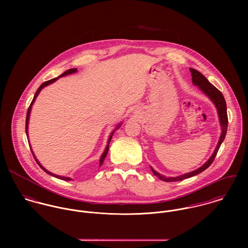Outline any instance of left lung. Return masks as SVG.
Returning <instances> with one entry per match:
<instances>
[{
    "label": "left lung",
    "instance_id": "obj_1",
    "mask_svg": "<svg viewBox=\"0 0 248 248\" xmlns=\"http://www.w3.org/2000/svg\"><path fill=\"white\" fill-rule=\"evenodd\" d=\"M190 71H191V74H192V82L194 85L198 86L200 88V90H202L209 98L210 100L212 101L213 103L215 104V106L217 108V114H218V117H219V123H220V126H221V135H220V138H219V140L217 142V145L211 157L202 166L200 167L199 169L193 171V172H190V173H187V174H184L182 176H178L176 177H166L160 174H158L156 171H155L152 167H151V170L152 172L154 173L155 176L158 177L159 179L163 180V181H167V182H170V181H180V180H183L185 178H189V177H194L202 172H203L204 170H206L214 161L216 155H217V153L221 145L222 141L224 140L225 139V136H226V132H227V126H228V117H227V108H226V103H225V99L222 95V93L215 87L213 86L212 84L206 79V77L202 74L200 71L195 70V69H191L190 68Z\"/></svg>",
    "mask_w": 248,
    "mask_h": 248
}]
</instances>
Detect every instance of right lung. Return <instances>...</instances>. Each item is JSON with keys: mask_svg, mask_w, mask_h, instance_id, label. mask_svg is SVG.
<instances>
[{"mask_svg": "<svg viewBox=\"0 0 248 248\" xmlns=\"http://www.w3.org/2000/svg\"><path fill=\"white\" fill-rule=\"evenodd\" d=\"M77 71V69H71V70H68V71H65L64 73H62L60 76H58V77H56V78H53V79H50V80H48V81H46V82H44L39 88H38V90L36 91L35 95H34V97H33V99H32V101H31V105L29 107V108H28V112H27V118H26V134H27V137H29V134H28V129H29V119H30V115H31V107L33 105V103H34V101H35L36 97L38 96V94H39V93L41 92V90L43 89V88H45L46 86H47V85H49V84H51V83H53V82H55L59 77H63V76H65V75H68V74H71V73H74V72H76ZM120 127V124L113 130V132H111V134H110V136H109V138H108V145L106 146V149H105V151H104V153L102 154V155H101V157H100V160H99V164H100V166L103 164V161H104V159H105V157H106L107 154H108V143L110 142L111 140V138H112V135H113V133H114V131L116 130V129H118ZM31 147V146H30ZM31 153H32V155H33V152H32V149H31ZM33 156H34V158H35L36 162L38 163V165L46 172V173H47V174H49L50 176H52V177H57V178H60V179H62V180H71V177H61V176H57V175H54V174H52V173H50L49 171H47V170H46L41 164H40V162L36 159L35 155H33Z\"/></svg>", "mask_w": 248, "mask_h": 248, "instance_id": "right-lung-1", "label": "right lung"}]
</instances>
